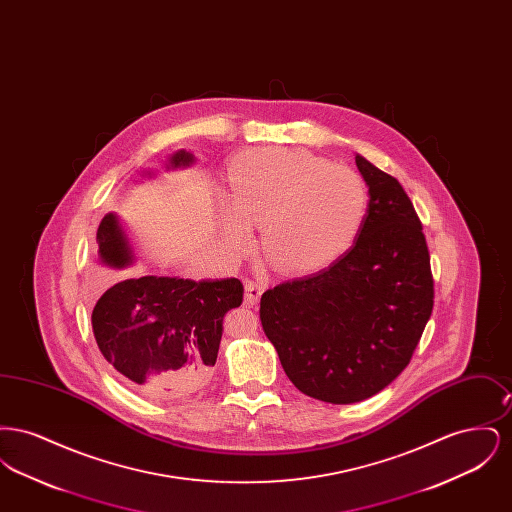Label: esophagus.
<instances>
[{
	"instance_id": "34e87169",
	"label": "esophagus",
	"mask_w": 512,
	"mask_h": 512,
	"mask_svg": "<svg viewBox=\"0 0 512 512\" xmlns=\"http://www.w3.org/2000/svg\"><path fill=\"white\" fill-rule=\"evenodd\" d=\"M263 292H265V286L261 282L247 280L245 282V303L247 305H257V301L261 299Z\"/></svg>"
}]
</instances>
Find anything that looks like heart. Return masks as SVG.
Returning <instances> with one entry per match:
<instances>
[{"mask_svg":"<svg viewBox=\"0 0 512 512\" xmlns=\"http://www.w3.org/2000/svg\"><path fill=\"white\" fill-rule=\"evenodd\" d=\"M232 204L222 211V245L240 257L261 224V247L274 267L311 272L328 267L357 242L368 213L359 172L290 147L251 149L228 172Z\"/></svg>","mask_w":512,"mask_h":512,"instance_id":"heart-1","label":"heart"}]
</instances>
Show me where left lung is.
<instances>
[{"label":"left lung","instance_id":"obj_1","mask_svg":"<svg viewBox=\"0 0 512 512\" xmlns=\"http://www.w3.org/2000/svg\"><path fill=\"white\" fill-rule=\"evenodd\" d=\"M368 186L365 226L338 261L261 297V324L293 386L349 405L411 363L434 309L422 224L403 186L355 157Z\"/></svg>","mask_w":512,"mask_h":512}]
</instances>
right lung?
<instances>
[{
	"mask_svg": "<svg viewBox=\"0 0 512 512\" xmlns=\"http://www.w3.org/2000/svg\"><path fill=\"white\" fill-rule=\"evenodd\" d=\"M192 163L194 155L180 149L172 153L167 169H186ZM96 261L103 268L134 263L132 245L115 213L99 222ZM242 299L244 286L238 278H128L99 297L92 328L101 355L126 384L151 399H180L211 380L222 318L240 307Z\"/></svg>",
	"mask_w": 512,
	"mask_h": 512,
	"instance_id": "obj_1",
	"label": "right lung"
}]
</instances>
